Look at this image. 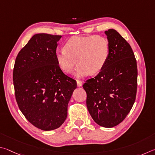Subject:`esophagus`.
<instances>
[{"label":"esophagus","mask_w":155,"mask_h":155,"mask_svg":"<svg viewBox=\"0 0 155 155\" xmlns=\"http://www.w3.org/2000/svg\"><path fill=\"white\" fill-rule=\"evenodd\" d=\"M76 82H77V85H78V87H80V86H82V84H83V82H82V81H80V80H77V81H76Z\"/></svg>","instance_id":"34e87169"}]
</instances>
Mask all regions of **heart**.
Returning a JSON list of instances; mask_svg holds the SVG:
<instances>
[{
  "label": "heart",
  "mask_w": 155,
  "mask_h": 155,
  "mask_svg": "<svg viewBox=\"0 0 155 155\" xmlns=\"http://www.w3.org/2000/svg\"><path fill=\"white\" fill-rule=\"evenodd\" d=\"M110 54V44L106 38L99 35L73 37L64 45V50L55 53L56 63L66 73L71 71L78 63L74 72L76 78L96 74L106 64Z\"/></svg>",
  "instance_id": "heart-1"
}]
</instances>
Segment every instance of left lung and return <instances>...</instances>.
Wrapping results in <instances>:
<instances>
[{
    "label": "left lung",
    "instance_id": "1",
    "mask_svg": "<svg viewBox=\"0 0 155 155\" xmlns=\"http://www.w3.org/2000/svg\"><path fill=\"white\" fill-rule=\"evenodd\" d=\"M110 44L106 64L99 74L86 81V105L94 121L112 128L131 110L137 93V62L131 47L114 29L105 31Z\"/></svg>",
    "mask_w": 155,
    "mask_h": 155
}]
</instances>
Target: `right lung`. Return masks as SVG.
I'll use <instances>...</instances> for the list:
<instances>
[{"label":"right lung","instance_id":"right-lung-1","mask_svg":"<svg viewBox=\"0 0 155 155\" xmlns=\"http://www.w3.org/2000/svg\"><path fill=\"white\" fill-rule=\"evenodd\" d=\"M60 35H33L16 57L13 73L16 101L32 124L43 131L61 127L67 116L68 104L77 88L56 63Z\"/></svg>","mask_w":155,"mask_h":155}]
</instances>
